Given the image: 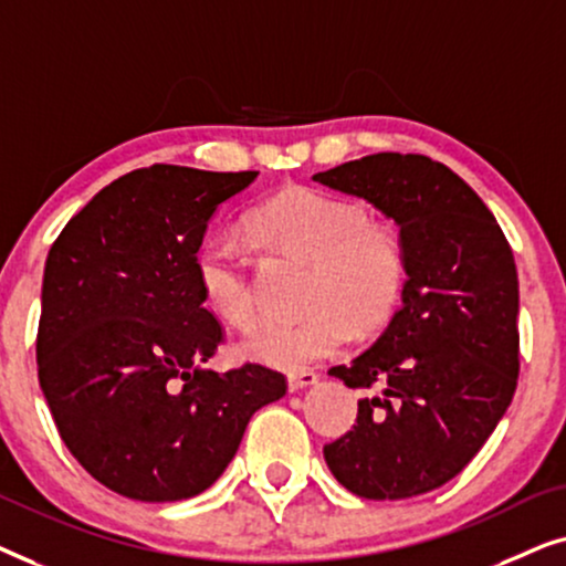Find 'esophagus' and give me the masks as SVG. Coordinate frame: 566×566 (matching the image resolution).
Here are the masks:
<instances>
[{
	"mask_svg": "<svg viewBox=\"0 0 566 566\" xmlns=\"http://www.w3.org/2000/svg\"><path fill=\"white\" fill-rule=\"evenodd\" d=\"M316 376L314 370H298V374H291L289 376V389L291 391H298V389H306V386H314L316 384Z\"/></svg>",
	"mask_w": 566,
	"mask_h": 566,
	"instance_id": "obj_1",
	"label": "esophagus"
}]
</instances>
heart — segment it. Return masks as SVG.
<instances>
[{
  "instance_id": "b5f03b06",
  "label": "heart",
  "mask_w": 566,
  "mask_h": 566,
  "mask_svg": "<svg viewBox=\"0 0 566 566\" xmlns=\"http://www.w3.org/2000/svg\"><path fill=\"white\" fill-rule=\"evenodd\" d=\"M247 229L262 244L308 260L301 319H268L244 337L247 358L281 370H304L368 332L397 306L405 289V252L391 223L368 219L358 200L291 185L258 203ZM206 306L231 327L254 319L252 258L229 237H208L196 252Z\"/></svg>"
}]
</instances>
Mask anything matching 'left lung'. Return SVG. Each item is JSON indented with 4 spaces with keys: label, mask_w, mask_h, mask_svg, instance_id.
<instances>
[{
    "label": "left lung",
    "mask_w": 566,
    "mask_h": 566,
    "mask_svg": "<svg viewBox=\"0 0 566 566\" xmlns=\"http://www.w3.org/2000/svg\"><path fill=\"white\" fill-rule=\"evenodd\" d=\"M314 182L363 198L399 227L405 289L381 337L329 376L358 420L324 461L345 490L405 500L463 471L507 412L517 386V270L482 198L420 154H370Z\"/></svg>",
    "instance_id": "left-lung-1"
}]
</instances>
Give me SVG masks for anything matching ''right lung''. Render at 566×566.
<instances>
[{
  "mask_svg": "<svg viewBox=\"0 0 566 566\" xmlns=\"http://www.w3.org/2000/svg\"><path fill=\"white\" fill-rule=\"evenodd\" d=\"M258 172L154 165L118 177L66 223L43 270L38 378L69 451L142 502L196 497L234 459L250 417L285 394L258 363L216 374L223 339L196 252Z\"/></svg>",
  "mask_w": 566,
  "mask_h": 566,
  "instance_id": "obj_1",
  "label": "right lung"
}]
</instances>
